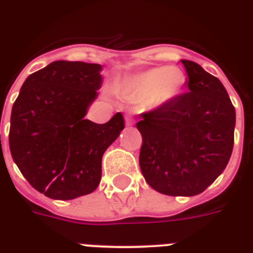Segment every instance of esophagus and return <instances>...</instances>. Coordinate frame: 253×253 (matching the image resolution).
<instances>
[{"instance_id":"esophagus-1","label":"esophagus","mask_w":253,"mask_h":253,"mask_svg":"<svg viewBox=\"0 0 253 253\" xmlns=\"http://www.w3.org/2000/svg\"><path fill=\"white\" fill-rule=\"evenodd\" d=\"M126 123L130 126V125H134V118L132 117H126Z\"/></svg>"}]
</instances>
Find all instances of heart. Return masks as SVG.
<instances>
[{
    "label": "heart",
    "instance_id": "obj_1",
    "mask_svg": "<svg viewBox=\"0 0 253 253\" xmlns=\"http://www.w3.org/2000/svg\"><path fill=\"white\" fill-rule=\"evenodd\" d=\"M185 84L184 73L176 67H159L132 75L119 85L123 98L135 103L162 105L174 98Z\"/></svg>",
    "mask_w": 253,
    "mask_h": 253
}]
</instances>
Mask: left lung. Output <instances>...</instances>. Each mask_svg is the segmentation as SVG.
<instances>
[{
  "label": "left lung",
  "instance_id": "8db88e82",
  "mask_svg": "<svg viewBox=\"0 0 253 253\" xmlns=\"http://www.w3.org/2000/svg\"><path fill=\"white\" fill-rule=\"evenodd\" d=\"M188 93L140 114L139 166L151 188L167 196L200 194L231 158L235 107L218 79L181 60Z\"/></svg>",
  "mask_w": 253,
  "mask_h": 253
}]
</instances>
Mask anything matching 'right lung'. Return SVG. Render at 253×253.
Returning a JSON list of instances; mask_svg holds the SVG:
<instances>
[{
    "label": "right lung",
    "instance_id": "obj_1",
    "mask_svg": "<svg viewBox=\"0 0 253 253\" xmlns=\"http://www.w3.org/2000/svg\"><path fill=\"white\" fill-rule=\"evenodd\" d=\"M102 67L53 61L30 75L11 109L14 163L38 192L73 200L94 192L107 147L125 128L121 113L98 125L85 119L102 84Z\"/></svg>",
    "mask_w": 253,
    "mask_h": 253
}]
</instances>
